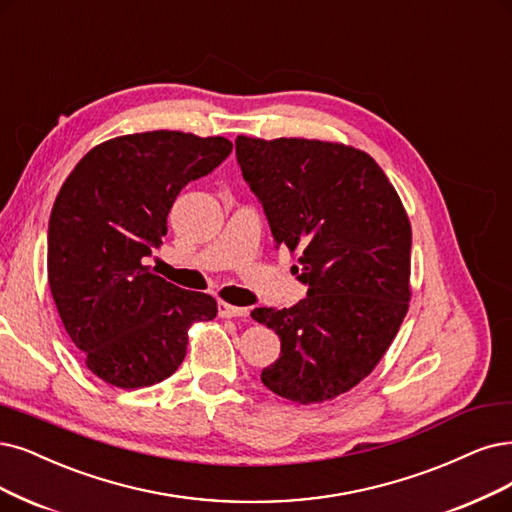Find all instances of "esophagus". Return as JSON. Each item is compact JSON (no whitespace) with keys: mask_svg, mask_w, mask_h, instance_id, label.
Here are the masks:
<instances>
[{"mask_svg":"<svg viewBox=\"0 0 512 512\" xmlns=\"http://www.w3.org/2000/svg\"><path fill=\"white\" fill-rule=\"evenodd\" d=\"M219 316L221 318H238V316H249V310L246 308H238V306H232V304H225V301H219Z\"/></svg>","mask_w":512,"mask_h":512,"instance_id":"obj_1","label":"esophagus"}]
</instances>
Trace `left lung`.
I'll use <instances>...</instances> for the list:
<instances>
[{
    "label": "left lung",
    "mask_w": 512,
    "mask_h": 512,
    "mask_svg": "<svg viewBox=\"0 0 512 512\" xmlns=\"http://www.w3.org/2000/svg\"><path fill=\"white\" fill-rule=\"evenodd\" d=\"M244 181L278 246L297 253L308 297L255 308L280 337L261 382L293 403L331 401L375 369L409 310L411 223L396 189L361 149L316 139H236Z\"/></svg>",
    "instance_id": "1"
}]
</instances>
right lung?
<instances>
[{"label":"right lung","mask_w":512,"mask_h":512,"mask_svg":"<svg viewBox=\"0 0 512 512\" xmlns=\"http://www.w3.org/2000/svg\"><path fill=\"white\" fill-rule=\"evenodd\" d=\"M232 154L223 137L151 130L109 139L75 164L48 223V282L86 367L118 388L154 386L185 358L187 329L217 301L143 266L181 189Z\"/></svg>","instance_id":"add662e5"}]
</instances>
